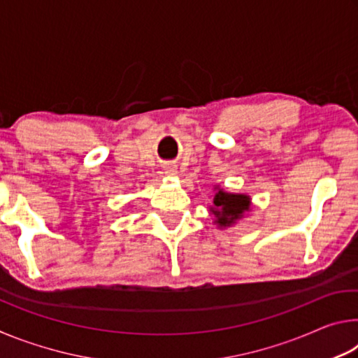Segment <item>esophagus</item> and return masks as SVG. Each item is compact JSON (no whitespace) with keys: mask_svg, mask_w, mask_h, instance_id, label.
<instances>
[{"mask_svg":"<svg viewBox=\"0 0 358 358\" xmlns=\"http://www.w3.org/2000/svg\"><path fill=\"white\" fill-rule=\"evenodd\" d=\"M164 173L169 175V177H175L178 173V167L175 164H166L164 166Z\"/></svg>","mask_w":358,"mask_h":358,"instance_id":"esophagus-1","label":"esophagus"}]
</instances>
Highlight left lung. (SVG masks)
<instances>
[{
  "mask_svg": "<svg viewBox=\"0 0 358 358\" xmlns=\"http://www.w3.org/2000/svg\"><path fill=\"white\" fill-rule=\"evenodd\" d=\"M215 197L210 205V215L215 216L213 224L217 229H227L243 220L246 213L251 211V197L248 194L227 192L220 185L213 186Z\"/></svg>",
  "mask_w": 358,
  "mask_h": 358,
  "instance_id": "obj_1",
  "label": "left lung"
}]
</instances>
